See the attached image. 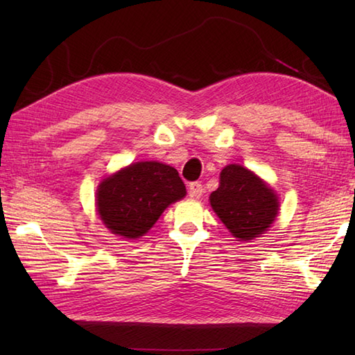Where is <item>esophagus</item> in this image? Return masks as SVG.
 Returning <instances> with one entry per match:
<instances>
[{
  "instance_id": "obj_1",
  "label": "esophagus",
  "mask_w": 355,
  "mask_h": 355,
  "mask_svg": "<svg viewBox=\"0 0 355 355\" xmlns=\"http://www.w3.org/2000/svg\"><path fill=\"white\" fill-rule=\"evenodd\" d=\"M205 189H202V184L200 182H193L189 184V195L192 198H200Z\"/></svg>"
}]
</instances>
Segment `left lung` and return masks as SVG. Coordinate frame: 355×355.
Returning <instances> with one entry per match:
<instances>
[{
    "label": "left lung",
    "instance_id": "1",
    "mask_svg": "<svg viewBox=\"0 0 355 355\" xmlns=\"http://www.w3.org/2000/svg\"><path fill=\"white\" fill-rule=\"evenodd\" d=\"M210 206L236 241H250L267 232L277 216L275 191L254 172L229 164L220 173V186L210 193Z\"/></svg>",
    "mask_w": 355,
    "mask_h": 355
}]
</instances>
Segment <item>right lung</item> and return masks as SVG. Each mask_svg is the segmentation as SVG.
Instances as JSON below:
<instances>
[{
  "label": "right lung",
  "mask_w": 355,
  "mask_h": 355,
  "mask_svg": "<svg viewBox=\"0 0 355 355\" xmlns=\"http://www.w3.org/2000/svg\"><path fill=\"white\" fill-rule=\"evenodd\" d=\"M184 195L186 186L175 168L158 162H137L102 180L96 207L111 233L137 239L148 233L166 207Z\"/></svg>",
  "instance_id": "right-lung-1"
}]
</instances>
